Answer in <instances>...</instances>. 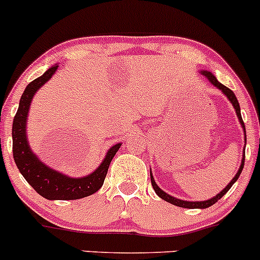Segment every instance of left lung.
Wrapping results in <instances>:
<instances>
[{"instance_id": "8db88e82", "label": "left lung", "mask_w": 260, "mask_h": 260, "mask_svg": "<svg viewBox=\"0 0 260 260\" xmlns=\"http://www.w3.org/2000/svg\"><path fill=\"white\" fill-rule=\"evenodd\" d=\"M201 74H203L204 77L208 78L209 81H210L212 85L216 86L217 89H220V90H221L222 93H224L225 95H226V98L229 99L230 103H232L233 107H234L235 112H237L238 118H239V122H240V124H242V127H243V129H244V135H245V125H244L242 114H240L239 102H238V99H237V96H235L234 91H233L232 89L228 88V86L222 85L221 83H219L216 78H215L210 72H206V70H201ZM245 145H246V135H245ZM244 148H245V147H244ZM244 161H245V152H244V153H243L242 164H240V167H239V170H238L237 175H235V176H234V179L230 181L229 185H228L226 187H225L224 190L221 191V192L217 193L216 196H214V198L209 199V200H205V201H185V200H180V199L174 198V196H171V195H169V193H166L164 190H161V188H159L158 186H157V183L154 182L153 176H152V171H151V174H149V176H151V183H152V186H153V190L156 191V193L159 196V198L162 199V200L167 201V203L172 204V205H176V206H180V208H185V209H206V208H209V206L214 205V204L216 203L217 200H220V199H221L222 196H224L225 193H226L228 191L230 190V187H232V186L234 185L235 181L239 179L240 174H242V171H243Z\"/></svg>"}]
</instances>
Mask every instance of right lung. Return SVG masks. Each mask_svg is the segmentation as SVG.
<instances>
[{"label":"right lung","instance_id":"obj_1","mask_svg":"<svg viewBox=\"0 0 260 260\" xmlns=\"http://www.w3.org/2000/svg\"><path fill=\"white\" fill-rule=\"evenodd\" d=\"M56 69L57 65L49 68L41 77L31 81L22 93L12 124V152L18 171L39 195L48 200H78L93 195L102 187L109 165L119 149L120 143H117L108 149L106 157L95 171L79 179L69 177L50 169L31 151L26 137V120L30 111V104L36 91L50 80Z\"/></svg>","mask_w":260,"mask_h":260}]
</instances>
